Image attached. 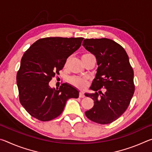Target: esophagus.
Wrapping results in <instances>:
<instances>
[{
  "label": "esophagus",
  "mask_w": 152,
  "mask_h": 152,
  "mask_svg": "<svg viewBox=\"0 0 152 152\" xmlns=\"http://www.w3.org/2000/svg\"><path fill=\"white\" fill-rule=\"evenodd\" d=\"M79 97H80V98H84V97H85V95H84V92H80V93H79Z\"/></svg>",
  "instance_id": "esophagus-1"
}]
</instances>
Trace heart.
<instances>
[{
  "label": "heart",
  "mask_w": 152,
  "mask_h": 152,
  "mask_svg": "<svg viewBox=\"0 0 152 152\" xmlns=\"http://www.w3.org/2000/svg\"><path fill=\"white\" fill-rule=\"evenodd\" d=\"M93 56L91 54V53H86V54H84L82 56V58L84 57H86V56ZM69 81H70V83L72 84L76 88H80V89H84L86 88V86H88V78H82V77H78V76H72L69 79Z\"/></svg>",
  "instance_id": "heart-1"
}]
</instances>
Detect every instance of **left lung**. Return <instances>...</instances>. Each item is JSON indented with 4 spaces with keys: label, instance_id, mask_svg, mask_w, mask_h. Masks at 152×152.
Wrapping results in <instances>:
<instances>
[{
    "label": "left lung",
    "instance_id": "obj_1",
    "mask_svg": "<svg viewBox=\"0 0 152 152\" xmlns=\"http://www.w3.org/2000/svg\"><path fill=\"white\" fill-rule=\"evenodd\" d=\"M82 45L95 56L99 66L90 88L94 93H85L94 104L85 115L92 121L109 124L121 116L129 105L135 91L133 68L124 48L112 39H85Z\"/></svg>",
    "mask_w": 152,
    "mask_h": 152
}]
</instances>
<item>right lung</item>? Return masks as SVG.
Here are the masks:
<instances>
[{
	"mask_svg": "<svg viewBox=\"0 0 152 152\" xmlns=\"http://www.w3.org/2000/svg\"><path fill=\"white\" fill-rule=\"evenodd\" d=\"M83 37H45L33 43L23 56L17 74L19 101L27 113L42 121L58 117L70 98L79 92L64 83L60 88L49 86L62 70L69 56L80 47Z\"/></svg>",
	"mask_w": 152,
	"mask_h": 152,
	"instance_id": "right-lung-1",
	"label": "right lung"
}]
</instances>
